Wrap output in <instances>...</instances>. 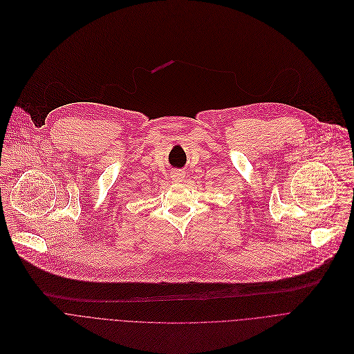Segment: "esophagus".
<instances>
[{
    "instance_id": "34e87169",
    "label": "esophagus",
    "mask_w": 354,
    "mask_h": 354,
    "mask_svg": "<svg viewBox=\"0 0 354 354\" xmlns=\"http://www.w3.org/2000/svg\"><path fill=\"white\" fill-rule=\"evenodd\" d=\"M171 180H173V183H181L183 180H184V177H185V174H184V171H180V170H176V171H173L171 173Z\"/></svg>"
}]
</instances>
